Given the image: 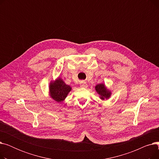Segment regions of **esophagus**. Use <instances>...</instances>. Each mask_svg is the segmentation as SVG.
<instances>
[{
	"label": "esophagus",
	"mask_w": 159,
	"mask_h": 159,
	"mask_svg": "<svg viewBox=\"0 0 159 159\" xmlns=\"http://www.w3.org/2000/svg\"><path fill=\"white\" fill-rule=\"evenodd\" d=\"M80 88H86V87H87V84H86V82H82L80 83Z\"/></svg>",
	"instance_id": "esophagus-1"
}]
</instances>
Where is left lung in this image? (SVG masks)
Masks as SVG:
<instances>
[{
    "instance_id": "obj_1",
    "label": "left lung",
    "mask_w": 159,
    "mask_h": 159,
    "mask_svg": "<svg viewBox=\"0 0 159 159\" xmlns=\"http://www.w3.org/2000/svg\"><path fill=\"white\" fill-rule=\"evenodd\" d=\"M95 90L97 93L100 95V98L102 100L110 98L111 95V91L107 88L104 83L96 85Z\"/></svg>"
}]
</instances>
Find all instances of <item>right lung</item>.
Returning a JSON list of instances; mask_svg holds the SVG:
<instances>
[{
	"instance_id": "right-lung-1",
	"label": "right lung",
	"mask_w": 159,
	"mask_h": 159,
	"mask_svg": "<svg viewBox=\"0 0 159 159\" xmlns=\"http://www.w3.org/2000/svg\"><path fill=\"white\" fill-rule=\"evenodd\" d=\"M71 90V87L67 85L60 77H58L55 81L52 80L49 83V95L57 102L64 101Z\"/></svg>"
}]
</instances>
